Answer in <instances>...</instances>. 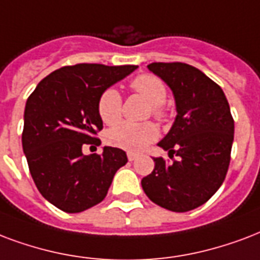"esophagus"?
Wrapping results in <instances>:
<instances>
[{
  "label": "esophagus",
  "instance_id": "1",
  "mask_svg": "<svg viewBox=\"0 0 260 260\" xmlns=\"http://www.w3.org/2000/svg\"><path fill=\"white\" fill-rule=\"evenodd\" d=\"M138 154H136V152H128V159H129V161H135V159H136V158H138Z\"/></svg>",
  "mask_w": 260,
  "mask_h": 260
}]
</instances>
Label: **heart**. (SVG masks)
<instances>
[{
	"label": "heart",
	"instance_id": "obj_1",
	"mask_svg": "<svg viewBox=\"0 0 260 260\" xmlns=\"http://www.w3.org/2000/svg\"><path fill=\"white\" fill-rule=\"evenodd\" d=\"M131 88L144 98L150 104V112L158 121H165L168 118V110L165 108V101L168 91L159 77L143 73L139 75L131 82ZM122 113V101L120 92L114 87H109L101 94L98 99L99 118L113 125L120 121ZM158 128L152 122L131 124L121 122L105 134L106 143L113 147L121 148L125 151H142L144 147L152 143L158 138Z\"/></svg>",
	"mask_w": 260,
	"mask_h": 260
}]
</instances>
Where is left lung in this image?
<instances>
[{
    "label": "left lung",
    "instance_id": "left-lung-1",
    "mask_svg": "<svg viewBox=\"0 0 260 260\" xmlns=\"http://www.w3.org/2000/svg\"><path fill=\"white\" fill-rule=\"evenodd\" d=\"M147 68L174 95L177 116L158 146L177 159L154 158V170L142 187L155 205L185 213L205 205L222 185L235 121L222 88L198 68L184 62H152Z\"/></svg>",
    "mask_w": 260,
    "mask_h": 260
}]
</instances>
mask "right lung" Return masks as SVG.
Here are the masks:
<instances>
[{"mask_svg": "<svg viewBox=\"0 0 260 260\" xmlns=\"http://www.w3.org/2000/svg\"><path fill=\"white\" fill-rule=\"evenodd\" d=\"M136 65L62 67L42 79L27 99L23 151L38 191L65 213H80L108 195L116 172L128 162L121 148L83 154L84 144L99 146L104 128L98 99L128 76Z\"/></svg>", "mask_w": 260, "mask_h": 260, "instance_id": "add662e5", "label": "right lung"}]
</instances>
